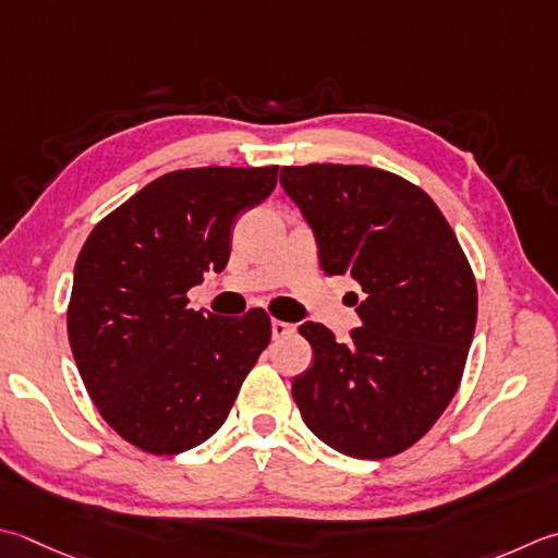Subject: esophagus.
<instances>
[{"label": "esophagus", "mask_w": 558, "mask_h": 558, "mask_svg": "<svg viewBox=\"0 0 558 558\" xmlns=\"http://www.w3.org/2000/svg\"><path fill=\"white\" fill-rule=\"evenodd\" d=\"M270 331H272V338H276V341H280V338H288L290 333H294V324L280 322V319H272V324H270Z\"/></svg>", "instance_id": "1"}]
</instances>
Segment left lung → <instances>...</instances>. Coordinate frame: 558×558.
Wrapping results in <instances>:
<instances>
[{
  "mask_svg": "<svg viewBox=\"0 0 558 558\" xmlns=\"http://www.w3.org/2000/svg\"><path fill=\"white\" fill-rule=\"evenodd\" d=\"M280 183L319 246L326 276H351L363 326L338 343L324 324L292 379L307 428L355 460L418 442L462 381L476 326V280L440 207L397 173L355 163L282 167Z\"/></svg>",
  "mask_w": 558,
  "mask_h": 558,
  "instance_id": "left-lung-1",
  "label": "left lung"
}]
</instances>
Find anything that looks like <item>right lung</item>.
Listing matches in <instances>:
<instances>
[{"instance_id":"obj_1","label":"right lung","mask_w":558,"mask_h":558,"mask_svg":"<svg viewBox=\"0 0 558 558\" xmlns=\"http://www.w3.org/2000/svg\"><path fill=\"white\" fill-rule=\"evenodd\" d=\"M278 167L163 173L106 215L74 266L68 336L98 413L130 445L179 454L227 421L270 341V316L203 314L189 292L229 260L236 217L266 201Z\"/></svg>"}]
</instances>
